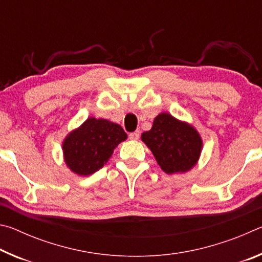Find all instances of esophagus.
Here are the masks:
<instances>
[{"label": "esophagus", "mask_w": 262, "mask_h": 262, "mask_svg": "<svg viewBox=\"0 0 262 262\" xmlns=\"http://www.w3.org/2000/svg\"><path fill=\"white\" fill-rule=\"evenodd\" d=\"M139 137H140V132L139 130L134 132V133H130V134H129V139L130 140L136 141V140H139Z\"/></svg>", "instance_id": "esophagus-1"}]
</instances>
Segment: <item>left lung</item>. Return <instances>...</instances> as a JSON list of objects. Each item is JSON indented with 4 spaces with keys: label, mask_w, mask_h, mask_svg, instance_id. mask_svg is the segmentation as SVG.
I'll return each instance as SVG.
<instances>
[{
    "label": "left lung",
    "mask_w": 262,
    "mask_h": 262,
    "mask_svg": "<svg viewBox=\"0 0 262 262\" xmlns=\"http://www.w3.org/2000/svg\"><path fill=\"white\" fill-rule=\"evenodd\" d=\"M141 140L167 174L192 170L199 162L203 145L200 134L190 123L164 112L154 119L151 129L142 133Z\"/></svg>",
    "instance_id": "obj_1"
}]
</instances>
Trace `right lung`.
Instances as JSON below:
<instances>
[{"label":"right lung","mask_w":262,"mask_h":262,"mask_svg":"<svg viewBox=\"0 0 262 262\" xmlns=\"http://www.w3.org/2000/svg\"><path fill=\"white\" fill-rule=\"evenodd\" d=\"M126 139L120 125L90 117L64 137L63 161L75 174L88 177L103 167L114 149Z\"/></svg>","instance_id":"right-lung-1"}]
</instances>
